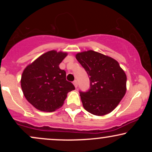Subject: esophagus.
Here are the masks:
<instances>
[{
  "label": "esophagus",
  "mask_w": 152,
  "mask_h": 152,
  "mask_svg": "<svg viewBox=\"0 0 152 152\" xmlns=\"http://www.w3.org/2000/svg\"><path fill=\"white\" fill-rule=\"evenodd\" d=\"M73 83H74V86L76 87V88H77V86H78V82H77V81H76V80H75V81L73 82Z\"/></svg>",
  "instance_id": "esophagus-1"
}]
</instances>
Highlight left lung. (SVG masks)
<instances>
[{
	"instance_id": "obj_1",
	"label": "left lung",
	"mask_w": 152,
	"mask_h": 152,
	"mask_svg": "<svg viewBox=\"0 0 152 152\" xmlns=\"http://www.w3.org/2000/svg\"><path fill=\"white\" fill-rule=\"evenodd\" d=\"M90 79V89L80 92L83 106L96 116L111 113L124 96L126 75L111 57L88 50L76 54Z\"/></svg>"
}]
</instances>
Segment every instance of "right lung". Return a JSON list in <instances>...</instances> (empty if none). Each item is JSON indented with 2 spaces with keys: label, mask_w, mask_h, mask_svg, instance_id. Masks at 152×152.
<instances>
[{
  "label": "right lung",
  "mask_w": 152,
  "mask_h": 152,
  "mask_svg": "<svg viewBox=\"0 0 152 152\" xmlns=\"http://www.w3.org/2000/svg\"><path fill=\"white\" fill-rule=\"evenodd\" d=\"M66 52L49 50L25 68L20 79L24 96L33 106L41 111L51 112L61 107L69 91L75 89L66 81V71L59 64Z\"/></svg>",
  "instance_id": "obj_1"
}]
</instances>
